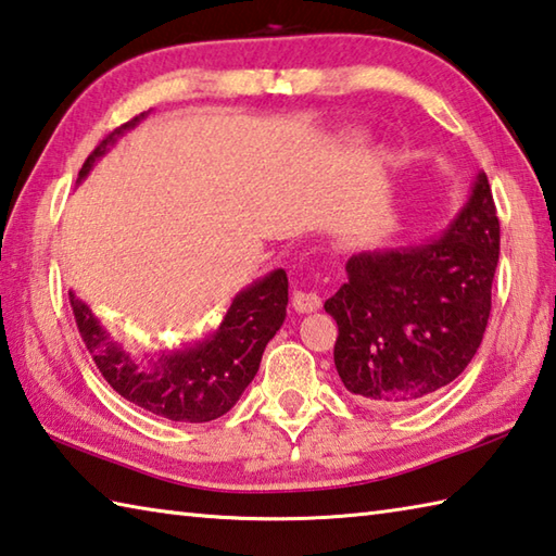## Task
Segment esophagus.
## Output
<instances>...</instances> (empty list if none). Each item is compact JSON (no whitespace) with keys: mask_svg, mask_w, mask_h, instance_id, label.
Instances as JSON below:
<instances>
[{"mask_svg":"<svg viewBox=\"0 0 556 556\" xmlns=\"http://www.w3.org/2000/svg\"><path fill=\"white\" fill-rule=\"evenodd\" d=\"M292 307H295L302 314H307V312H314V309L321 307V298L317 295V292L295 290V292H292Z\"/></svg>","mask_w":556,"mask_h":556,"instance_id":"obj_1","label":"esophagus"}]
</instances>
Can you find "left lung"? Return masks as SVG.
Wrapping results in <instances>:
<instances>
[{
  "label": "left lung",
  "instance_id": "8db88e82",
  "mask_svg": "<svg viewBox=\"0 0 556 556\" xmlns=\"http://www.w3.org/2000/svg\"><path fill=\"white\" fill-rule=\"evenodd\" d=\"M501 227L486 174L441 237L363 251L324 302L339 324L333 363L345 390L408 406L443 390L475 358L491 312Z\"/></svg>",
  "mask_w": 556,
  "mask_h": 556
}]
</instances>
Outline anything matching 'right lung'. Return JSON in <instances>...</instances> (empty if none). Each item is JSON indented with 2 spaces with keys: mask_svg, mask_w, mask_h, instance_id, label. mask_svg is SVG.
Returning a JSON list of instances; mask_svg holds the SVG:
<instances>
[{
  "mask_svg": "<svg viewBox=\"0 0 556 556\" xmlns=\"http://www.w3.org/2000/svg\"><path fill=\"white\" fill-rule=\"evenodd\" d=\"M140 118H144V113L103 138L84 162L79 179ZM70 305L79 337L99 372L123 400L169 421L205 424L227 414L258 372L266 343L286 321L288 276L278 268L251 282L232 300L223 324L211 337L174 351L132 353L103 327V321L75 292H70Z\"/></svg>",
  "mask_w": 556,
  "mask_h": 556,
  "instance_id": "obj_1",
  "label": "right lung"
}]
</instances>
